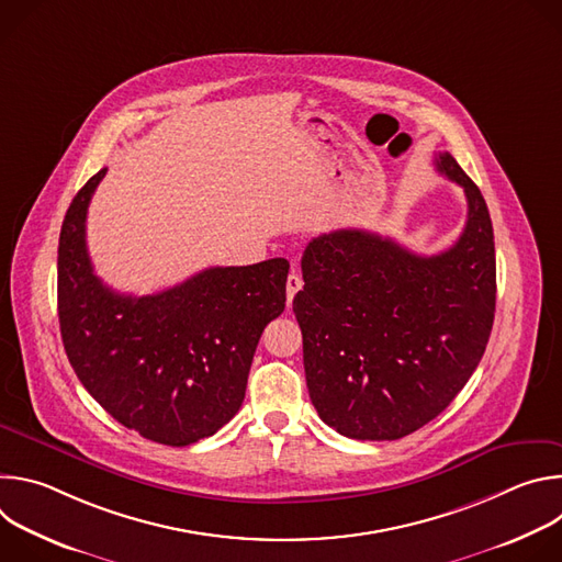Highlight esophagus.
I'll return each mask as SVG.
<instances>
[{"label":"esophagus","instance_id":"obj_1","mask_svg":"<svg viewBox=\"0 0 562 562\" xmlns=\"http://www.w3.org/2000/svg\"><path fill=\"white\" fill-rule=\"evenodd\" d=\"M302 278L295 273V271H291L289 273V278H286V302L291 304L293 302V297H295V293L302 289Z\"/></svg>","mask_w":562,"mask_h":562}]
</instances>
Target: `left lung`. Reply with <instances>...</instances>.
Returning <instances> with one entry per match:
<instances>
[{
  "label": "left lung",
  "instance_id": "obj_1",
  "mask_svg": "<svg viewBox=\"0 0 562 562\" xmlns=\"http://www.w3.org/2000/svg\"><path fill=\"white\" fill-rule=\"evenodd\" d=\"M436 169L467 195L458 243L418 256L391 237L340 228L313 237L293 297L311 403L356 440H397L442 414L485 353L496 311L494 228L451 153Z\"/></svg>",
  "mask_w": 562,
  "mask_h": 562
}]
</instances>
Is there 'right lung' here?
<instances>
[{"label":"right lung","instance_id":"1","mask_svg":"<svg viewBox=\"0 0 562 562\" xmlns=\"http://www.w3.org/2000/svg\"><path fill=\"white\" fill-rule=\"evenodd\" d=\"M106 176L72 198L57 251V313L70 367L98 403L146 440L187 447L243 407L265 327L284 311L289 262L211 267L155 295H124L95 273L89 202Z\"/></svg>","mask_w":562,"mask_h":562}]
</instances>
